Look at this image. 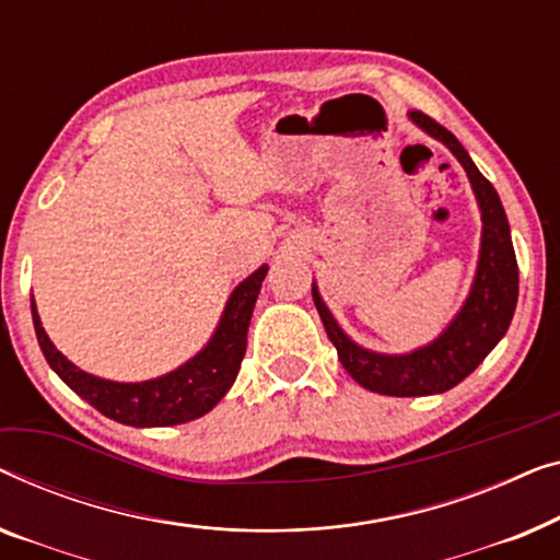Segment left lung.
Wrapping results in <instances>:
<instances>
[{"mask_svg": "<svg viewBox=\"0 0 560 560\" xmlns=\"http://www.w3.org/2000/svg\"><path fill=\"white\" fill-rule=\"evenodd\" d=\"M408 119L429 137L441 141L459 160L477 198L479 215H482L477 271L462 310L454 314L444 332L429 345L404 352V355H388V352L362 348L348 337V332L337 325L332 312L327 310L317 283H312L314 306H317L322 325H325L327 337L332 340L342 368L352 375V381H358L362 388L381 393V396L398 398L434 396V393H444L462 383L505 337L517 304L515 248L498 190L487 183L452 131H446L444 126L421 112H411Z\"/></svg>", "mask_w": 560, "mask_h": 560, "instance_id": "8db88e82", "label": "left lung"}]
</instances>
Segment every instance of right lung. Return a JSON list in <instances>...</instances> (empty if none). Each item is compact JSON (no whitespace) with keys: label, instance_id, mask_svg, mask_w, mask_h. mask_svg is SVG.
<instances>
[{"label":"right lung","instance_id":"right-lung-1","mask_svg":"<svg viewBox=\"0 0 560 560\" xmlns=\"http://www.w3.org/2000/svg\"><path fill=\"white\" fill-rule=\"evenodd\" d=\"M266 273H269V266H258L248 279H243L233 289L223 314H220L215 332L198 355H192L170 373L152 377V381H106V377L91 375L73 365L50 342V337L43 329L40 314H37L35 299H30L33 302L35 335L47 365L60 375V381L70 390L89 400L96 411L137 429L177 427V423L200 419V416L212 411L220 404V398L231 390L241 370V360L246 355L250 314H254Z\"/></svg>","mask_w":560,"mask_h":560}]
</instances>
